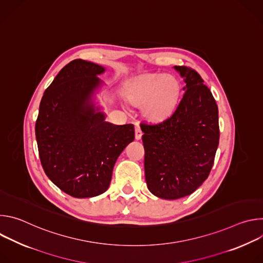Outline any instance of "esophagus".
<instances>
[{"label": "esophagus", "instance_id": "esophagus-1", "mask_svg": "<svg viewBox=\"0 0 263 263\" xmlns=\"http://www.w3.org/2000/svg\"><path fill=\"white\" fill-rule=\"evenodd\" d=\"M141 136H142V131L140 130L139 127H136L135 128V139L139 140L141 138Z\"/></svg>", "mask_w": 263, "mask_h": 263}]
</instances>
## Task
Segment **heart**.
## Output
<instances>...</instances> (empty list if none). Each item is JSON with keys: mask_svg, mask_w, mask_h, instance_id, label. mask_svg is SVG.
Segmentation results:
<instances>
[{"mask_svg": "<svg viewBox=\"0 0 263 263\" xmlns=\"http://www.w3.org/2000/svg\"><path fill=\"white\" fill-rule=\"evenodd\" d=\"M181 95L179 80L172 74H142L131 81L127 97L135 106H142L143 116L160 122L176 109Z\"/></svg>", "mask_w": 263, "mask_h": 263, "instance_id": "1", "label": "heart"}]
</instances>
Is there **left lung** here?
<instances>
[{
  "mask_svg": "<svg viewBox=\"0 0 263 263\" xmlns=\"http://www.w3.org/2000/svg\"><path fill=\"white\" fill-rule=\"evenodd\" d=\"M174 68L185 82L182 100L170 118L141 127L146 186L165 200L189 196L202 185L219 140L218 109L211 91L196 70Z\"/></svg>",
  "mask_w": 263,
  "mask_h": 263,
  "instance_id": "1",
  "label": "left lung"
}]
</instances>
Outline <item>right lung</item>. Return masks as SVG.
Here are the masks:
<instances>
[{
  "instance_id": "obj_1",
  "label": "right lung",
  "mask_w": 263,
  "mask_h": 263,
  "mask_svg": "<svg viewBox=\"0 0 263 263\" xmlns=\"http://www.w3.org/2000/svg\"><path fill=\"white\" fill-rule=\"evenodd\" d=\"M105 67L76 59L66 64L46 89L35 135L49 179L78 199L105 193L124 148L134 140V126L114 125L96 105Z\"/></svg>"
}]
</instances>
